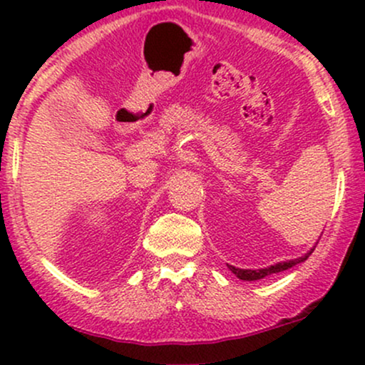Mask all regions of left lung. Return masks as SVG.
<instances>
[{
    "instance_id": "1",
    "label": "left lung",
    "mask_w": 365,
    "mask_h": 365,
    "mask_svg": "<svg viewBox=\"0 0 365 365\" xmlns=\"http://www.w3.org/2000/svg\"><path fill=\"white\" fill-rule=\"evenodd\" d=\"M312 250L314 249H311L307 254H304L302 257H299V259H290V261H283V262L273 264V266L262 267V269H240V267L230 266V264H228V267H230V271H232V273L237 276V278L244 279V282H255V279H262V278H266V276H269V274L282 273V271H284V269H290V267L295 266V264L304 262L305 259H307L309 255L312 254Z\"/></svg>"
}]
</instances>
